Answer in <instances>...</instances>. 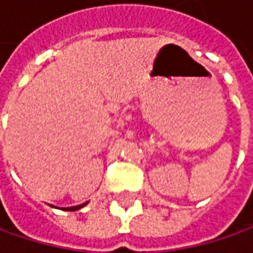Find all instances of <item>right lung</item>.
Returning <instances> with one entry per match:
<instances>
[{"label":"right lung","instance_id":"add662e5","mask_svg":"<svg viewBox=\"0 0 253 253\" xmlns=\"http://www.w3.org/2000/svg\"><path fill=\"white\" fill-rule=\"evenodd\" d=\"M84 206V204H83ZM83 206H76V207H67V211H76V210H79V209H82V207H83Z\"/></svg>","mask_w":253,"mask_h":253}]
</instances>
